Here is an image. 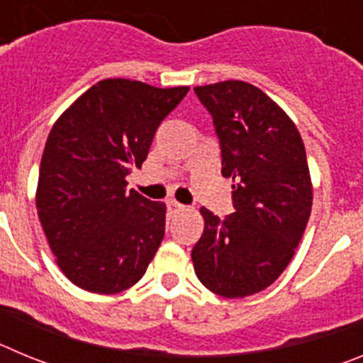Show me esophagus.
Wrapping results in <instances>:
<instances>
[{"mask_svg": "<svg viewBox=\"0 0 363 363\" xmlns=\"http://www.w3.org/2000/svg\"><path fill=\"white\" fill-rule=\"evenodd\" d=\"M167 209L171 211V213H179V211L185 209V205L178 203L176 200H169V201H167Z\"/></svg>", "mask_w": 363, "mask_h": 363, "instance_id": "1", "label": "esophagus"}]
</instances>
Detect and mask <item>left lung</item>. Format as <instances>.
<instances>
[{
	"label": "left lung",
	"instance_id": "left-lung-1",
	"mask_svg": "<svg viewBox=\"0 0 363 363\" xmlns=\"http://www.w3.org/2000/svg\"><path fill=\"white\" fill-rule=\"evenodd\" d=\"M194 92L213 116L236 213L220 220L201 207L205 227L192 264L218 296H251L278 280L309 221L306 147L291 118L251 83L229 79Z\"/></svg>",
	"mask_w": 363,
	"mask_h": 363
}]
</instances>
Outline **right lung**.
Segmentation results:
<instances>
[{
    "instance_id": "1",
    "label": "right lung",
    "mask_w": 363,
    "mask_h": 363,
    "mask_svg": "<svg viewBox=\"0 0 363 363\" xmlns=\"http://www.w3.org/2000/svg\"><path fill=\"white\" fill-rule=\"evenodd\" d=\"M187 92L104 79L54 123L36 207L57 265L74 285L116 294L145 274L165 234V203L127 192L125 178L142 167L160 123Z\"/></svg>"
}]
</instances>
